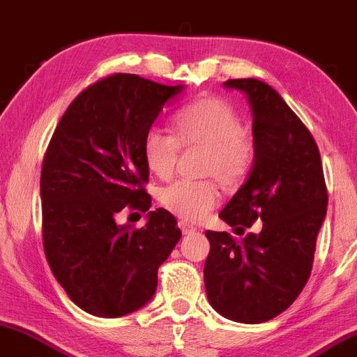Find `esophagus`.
Instances as JSON below:
<instances>
[{
  "instance_id": "1",
  "label": "esophagus",
  "mask_w": 357,
  "mask_h": 357,
  "mask_svg": "<svg viewBox=\"0 0 357 357\" xmlns=\"http://www.w3.org/2000/svg\"><path fill=\"white\" fill-rule=\"evenodd\" d=\"M178 226H180V229H182V233H183V235H190V233L197 231V228H195L194 225L187 223V221H180Z\"/></svg>"
}]
</instances>
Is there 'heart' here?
<instances>
[{
	"label": "heart",
	"instance_id": "b5f03b06",
	"mask_svg": "<svg viewBox=\"0 0 357 357\" xmlns=\"http://www.w3.org/2000/svg\"><path fill=\"white\" fill-rule=\"evenodd\" d=\"M178 148H202L201 172L225 185L247 175L254 160V141L241 129L238 112L218 97L199 98L172 117V136L149 129L141 143L146 168L160 178L170 177ZM220 190L213 180H178L160 195L163 208L187 221H199L214 209Z\"/></svg>",
	"mask_w": 357,
	"mask_h": 357
}]
</instances>
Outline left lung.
I'll return each mask as SVG.
<instances>
[{"label": "left lung", "mask_w": 357, "mask_h": 357, "mask_svg": "<svg viewBox=\"0 0 357 357\" xmlns=\"http://www.w3.org/2000/svg\"><path fill=\"white\" fill-rule=\"evenodd\" d=\"M225 86L243 91L252 107L254 165L220 218L241 233L262 225L241 240L206 231L204 284L220 315L262 324L289 308L308 281L328 195L315 139L281 95L255 78Z\"/></svg>", "instance_id": "obj_1"}]
</instances>
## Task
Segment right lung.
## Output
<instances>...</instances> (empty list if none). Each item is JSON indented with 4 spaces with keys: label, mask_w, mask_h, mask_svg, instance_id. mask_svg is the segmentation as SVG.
<instances>
[{
    "label": "right lung",
    "mask_w": 357,
    "mask_h": 357,
    "mask_svg": "<svg viewBox=\"0 0 357 357\" xmlns=\"http://www.w3.org/2000/svg\"><path fill=\"white\" fill-rule=\"evenodd\" d=\"M183 85L116 73L68 107L40 174L42 240L52 274L70 300L95 317L116 318L151 300L162 266L182 236L167 209L149 211V170L141 143ZM129 205L149 211L143 229L117 225Z\"/></svg>",
    "instance_id": "right-lung-1"
}]
</instances>
